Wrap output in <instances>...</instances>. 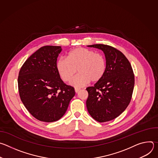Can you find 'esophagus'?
<instances>
[{"mask_svg": "<svg viewBox=\"0 0 158 158\" xmlns=\"http://www.w3.org/2000/svg\"><path fill=\"white\" fill-rule=\"evenodd\" d=\"M80 89H78V88H75V92L76 93H78L79 91H80Z\"/></svg>", "mask_w": 158, "mask_h": 158, "instance_id": "esophagus-1", "label": "esophagus"}]
</instances>
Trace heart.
<instances>
[{
    "label": "heart",
    "instance_id": "obj_1",
    "mask_svg": "<svg viewBox=\"0 0 158 158\" xmlns=\"http://www.w3.org/2000/svg\"><path fill=\"white\" fill-rule=\"evenodd\" d=\"M56 69L65 82L70 81L77 69L79 74L72 79L71 85L81 87L91 81L97 82L101 81L106 71V62L101 54L86 48H77L67 54V59H59Z\"/></svg>",
    "mask_w": 158,
    "mask_h": 158
}]
</instances>
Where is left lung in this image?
Returning <instances> with one entry per match:
<instances>
[{
    "instance_id": "left-lung-1",
    "label": "left lung",
    "mask_w": 158,
    "mask_h": 158,
    "mask_svg": "<svg viewBox=\"0 0 158 158\" xmlns=\"http://www.w3.org/2000/svg\"><path fill=\"white\" fill-rule=\"evenodd\" d=\"M103 51L106 71L103 78L86 90L89 96L86 106L96 121L104 123L118 117L128 106L134 85L131 65L119 50L104 44L88 46Z\"/></svg>"
}]
</instances>
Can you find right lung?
<instances>
[{
    "instance_id": "right-lung-1",
    "label": "right lung",
    "mask_w": 158,
    "mask_h": 158,
    "mask_svg": "<svg viewBox=\"0 0 158 158\" xmlns=\"http://www.w3.org/2000/svg\"><path fill=\"white\" fill-rule=\"evenodd\" d=\"M61 51L60 46L40 48L26 60L19 74L20 99L30 113L40 121L60 119L75 96L74 87L64 84L56 69Z\"/></svg>"
}]
</instances>
